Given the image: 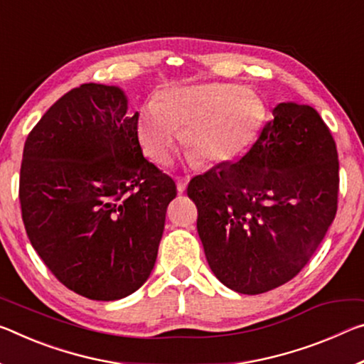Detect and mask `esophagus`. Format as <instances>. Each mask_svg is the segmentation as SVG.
Instances as JSON below:
<instances>
[{
  "instance_id": "obj_1",
  "label": "esophagus",
  "mask_w": 364,
  "mask_h": 364,
  "mask_svg": "<svg viewBox=\"0 0 364 364\" xmlns=\"http://www.w3.org/2000/svg\"><path fill=\"white\" fill-rule=\"evenodd\" d=\"M175 180H176V189H178V193H184V191H186V186H188L189 178H188V176H176Z\"/></svg>"
}]
</instances>
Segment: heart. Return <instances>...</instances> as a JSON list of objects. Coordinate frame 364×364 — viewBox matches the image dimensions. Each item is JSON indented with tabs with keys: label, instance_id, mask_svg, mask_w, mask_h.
I'll list each match as a JSON object with an SVG mask.
<instances>
[{
	"label": "heart",
	"instance_id": "obj_1",
	"mask_svg": "<svg viewBox=\"0 0 364 364\" xmlns=\"http://www.w3.org/2000/svg\"><path fill=\"white\" fill-rule=\"evenodd\" d=\"M264 121V105L251 89L232 84H200L161 92L157 102L137 114V137L149 157L166 164L181 139L205 164H225L256 141Z\"/></svg>",
	"mask_w": 364,
	"mask_h": 364
}]
</instances>
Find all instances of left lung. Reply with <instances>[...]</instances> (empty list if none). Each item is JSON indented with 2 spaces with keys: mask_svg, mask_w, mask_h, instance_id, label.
Listing matches in <instances>:
<instances>
[{
  "mask_svg": "<svg viewBox=\"0 0 364 364\" xmlns=\"http://www.w3.org/2000/svg\"><path fill=\"white\" fill-rule=\"evenodd\" d=\"M272 114L245 157L188 184L207 262L243 295L291 280L337 213L338 155L327 124L313 107L293 102Z\"/></svg>",
  "mask_w": 364,
  "mask_h": 364,
  "instance_id": "8db88e82",
  "label": "left lung"
}]
</instances>
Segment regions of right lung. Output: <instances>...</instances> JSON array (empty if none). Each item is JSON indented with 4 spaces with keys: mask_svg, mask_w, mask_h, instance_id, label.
I'll use <instances>...</instances> for the list:
<instances>
[{
    "mask_svg": "<svg viewBox=\"0 0 364 364\" xmlns=\"http://www.w3.org/2000/svg\"><path fill=\"white\" fill-rule=\"evenodd\" d=\"M114 85L82 84L27 136L19 200L28 240L69 290L97 301L151 275L176 186L144 159L137 114Z\"/></svg>",
    "mask_w": 364,
    "mask_h": 364,
    "instance_id": "right-lung-1",
    "label": "right lung"
}]
</instances>
